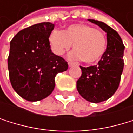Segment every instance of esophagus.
Wrapping results in <instances>:
<instances>
[{"instance_id":"esophagus-1","label":"esophagus","mask_w":133,"mask_h":133,"mask_svg":"<svg viewBox=\"0 0 133 133\" xmlns=\"http://www.w3.org/2000/svg\"><path fill=\"white\" fill-rule=\"evenodd\" d=\"M74 65H77V64L74 63V62H69V67H72V66H74Z\"/></svg>"}]
</instances>
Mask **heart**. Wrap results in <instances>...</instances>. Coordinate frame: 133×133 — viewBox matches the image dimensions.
I'll use <instances>...</instances> for the list:
<instances>
[{
	"instance_id": "1",
	"label": "heart",
	"mask_w": 133,
	"mask_h": 133,
	"mask_svg": "<svg viewBox=\"0 0 133 133\" xmlns=\"http://www.w3.org/2000/svg\"><path fill=\"white\" fill-rule=\"evenodd\" d=\"M49 43L54 53L63 55L73 44L69 57L82 59L87 64H93L101 59L106 49L104 33L84 24L69 25L64 32L55 30L49 36Z\"/></svg>"
}]
</instances>
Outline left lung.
<instances>
[{
	"mask_svg": "<svg viewBox=\"0 0 133 133\" xmlns=\"http://www.w3.org/2000/svg\"><path fill=\"white\" fill-rule=\"evenodd\" d=\"M107 33V49L94 66L81 67V76L76 81V89L82 97L92 103L109 99L117 90L124 69V46L116 31L105 23L88 19Z\"/></svg>",
	"mask_w": 133,
	"mask_h": 133,
	"instance_id": "8db88e82",
	"label": "left lung"
}]
</instances>
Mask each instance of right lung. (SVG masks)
Segmentation results:
<instances>
[{"mask_svg":"<svg viewBox=\"0 0 133 133\" xmlns=\"http://www.w3.org/2000/svg\"><path fill=\"white\" fill-rule=\"evenodd\" d=\"M53 29L50 22L36 24L10 41L9 80L15 92L26 101L46 98L55 88L57 74L68 69V63L51 50L49 37Z\"/></svg>","mask_w":133,"mask_h":133,"instance_id":"right-lung-1","label":"right lung"}]
</instances>
